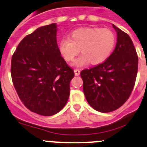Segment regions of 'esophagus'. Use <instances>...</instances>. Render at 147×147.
Here are the masks:
<instances>
[{"label": "esophagus", "mask_w": 147, "mask_h": 147, "mask_svg": "<svg viewBox=\"0 0 147 147\" xmlns=\"http://www.w3.org/2000/svg\"><path fill=\"white\" fill-rule=\"evenodd\" d=\"M74 72H75V75H76V76L79 75H80V69H75V70H74Z\"/></svg>", "instance_id": "1"}]
</instances>
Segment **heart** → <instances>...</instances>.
<instances>
[{
	"mask_svg": "<svg viewBox=\"0 0 147 147\" xmlns=\"http://www.w3.org/2000/svg\"><path fill=\"white\" fill-rule=\"evenodd\" d=\"M116 45V36L108 28H80L72 31L69 38L64 37L59 42V51L67 61H74L80 53L82 54L74 63L82 67L88 63L97 65L107 60Z\"/></svg>",
	"mask_w": 147,
	"mask_h": 147,
	"instance_id": "obj_1",
	"label": "heart"
}]
</instances>
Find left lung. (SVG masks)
<instances>
[{
  "label": "left lung",
  "mask_w": 147,
  "mask_h": 147,
  "mask_svg": "<svg viewBox=\"0 0 147 147\" xmlns=\"http://www.w3.org/2000/svg\"><path fill=\"white\" fill-rule=\"evenodd\" d=\"M117 42L109 58L102 64L80 72L86 98L94 109L108 113L127 100L136 83L138 58L127 34L113 25Z\"/></svg>",
  "instance_id": "obj_1"
}]
</instances>
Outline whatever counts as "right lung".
<instances>
[{
	"instance_id": "1",
	"label": "right lung",
	"mask_w": 147,
	"mask_h": 147,
	"mask_svg": "<svg viewBox=\"0 0 147 147\" xmlns=\"http://www.w3.org/2000/svg\"><path fill=\"white\" fill-rule=\"evenodd\" d=\"M57 26L38 28L22 39L11 58L13 84L20 99L31 111L53 116L65 106L73 69L59 51Z\"/></svg>"
}]
</instances>
